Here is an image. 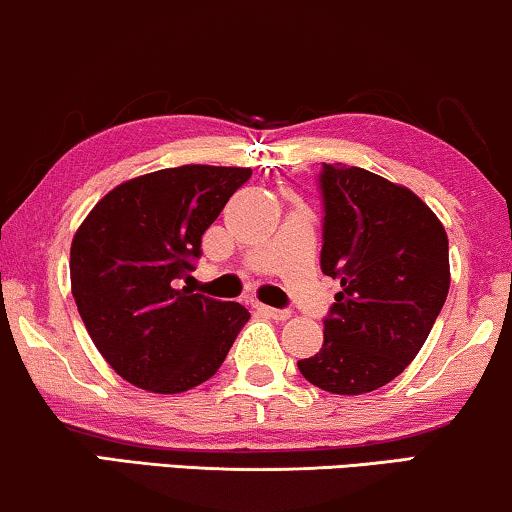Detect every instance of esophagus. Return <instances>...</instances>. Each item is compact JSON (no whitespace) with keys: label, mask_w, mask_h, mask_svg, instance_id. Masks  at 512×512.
I'll return each mask as SVG.
<instances>
[{"label":"esophagus","mask_w":512,"mask_h":512,"mask_svg":"<svg viewBox=\"0 0 512 512\" xmlns=\"http://www.w3.org/2000/svg\"><path fill=\"white\" fill-rule=\"evenodd\" d=\"M257 311L266 315V318H273V320H287L292 315L290 311H280V308H271V306H264V304H259Z\"/></svg>","instance_id":"esophagus-1"}]
</instances>
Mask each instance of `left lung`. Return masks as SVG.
Returning <instances> with one entry per match:
<instances>
[{
    "instance_id": "1",
    "label": "left lung",
    "mask_w": 512,
    "mask_h": 512,
    "mask_svg": "<svg viewBox=\"0 0 512 512\" xmlns=\"http://www.w3.org/2000/svg\"><path fill=\"white\" fill-rule=\"evenodd\" d=\"M322 273L341 280L308 383L366 394L399 376L427 341L450 290L448 234L408 187L359 167L325 164Z\"/></svg>"
}]
</instances>
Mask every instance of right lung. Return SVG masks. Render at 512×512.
Segmentation results:
<instances>
[{
    "instance_id": "1",
    "label": "right lung",
    "mask_w": 512,
    "mask_h": 512,
    "mask_svg": "<svg viewBox=\"0 0 512 512\" xmlns=\"http://www.w3.org/2000/svg\"><path fill=\"white\" fill-rule=\"evenodd\" d=\"M253 169L183 164L143 174L97 201L71 241V294L92 343L141 390L181 394L225 362L250 313L178 290L201 234Z\"/></svg>"
}]
</instances>
